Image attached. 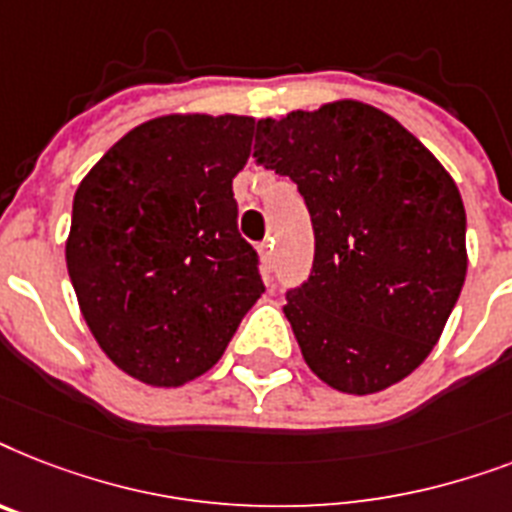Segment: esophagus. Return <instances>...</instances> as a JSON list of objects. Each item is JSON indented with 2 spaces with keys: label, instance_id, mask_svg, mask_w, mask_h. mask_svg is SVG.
<instances>
[{
  "label": "esophagus",
  "instance_id": "1",
  "mask_svg": "<svg viewBox=\"0 0 512 512\" xmlns=\"http://www.w3.org/2000/svg\"><path fill=\"white\" fill-rule=\"evenodd\" d=\"M261 251V259H264V267L272 269L275 267V240H264V243L259 245Z\"/></svg>",
  "mask_w": 512,
  "mask_h": 512
}]
</instances>
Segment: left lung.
<instances>
[{
	"instance_id": "obj_1",
	"label": "left lung",
	"mask_w": 512,
	"mask_h": 512,
	"mask_svg": "<svg viewBox=\"0 0 512 512\" xmlns=\"http://www.w3.org/2000/svg\"><path fill=\"white\" fill-rule=\"evenodd\" d=\"M253 161L293 179L312 219V272L282 306L306 365L346 394L407 378L468 269L452 177L399 121L354 100L259 121Z\"/></svg>"
}]
</instances>
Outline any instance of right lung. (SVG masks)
I'll return each mask as SVG.
<instances>
[{"mask_svg": "<svg viewBox=\"0 0 512 512\" xmlns=\"http://www.w3.org/2000/svg\"><path fill=\"white\" fill-rule=\"evenodd\" d=\"M253 118L163 116L121 137L73 198L65 261L89 330L150 386H182L219 362L264 293L232 179Z\"/></svg>", "mask_w": 512, "mask_h": 512, "instance_id": "right-lung-1", "label": "right lung"}]
</instances>
